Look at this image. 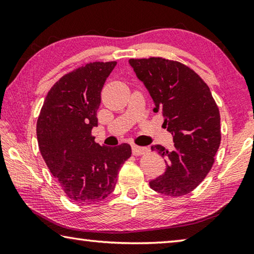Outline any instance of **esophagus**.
<instances>
[{"label":"esophagus","mask_w":254,"mask_h":254,"mask_svg":"<svg viewBox=\"0 0 254 254\" xmlns=\"http://www.w3.org/2000/svg\"><path fill=\"white\" fill-rule=\"evenodd\" d=\"M148 151H149V150L147 148L139 147V145H135V144L132 145V153L134 154V156H140V154H144V153H147Z\"/></svg>","instance_id":"obj_1"}]
</instances>
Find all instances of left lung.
<instances>
[{
  "instance_id": "8db88e82",
  "label": "left lung",
  "mask_w": 254,
  "mask_h": 254,
  "mask_svg": "<svg viewBox=\"0 0 254 254\" xmlns=\"http://www.w3.org/2000/svg\"><path fill=\"white\" fill-rule=\"evenodd\" d=\"M152 97L154 113L174 137V148L152 145L166 158V170L149 183L160 194L178 197L198 186L212 169L221 143L220 111L207 84L188 66L150 57L128 60Z\"/></svg>"
}]
</instances>
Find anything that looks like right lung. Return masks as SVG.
<instances>
[{
	"label": "right lung",
	"mask_w": 254,
	"mask_h": 254,
	"mask_svg": "<svg viewBox=\"0 0 254 254\" xmlns=\"http://www.w3.org/2000/svg\"><path fill=\"white\" fill-rule=\"evenodd\" d=\"M115 65L117 62L89 63L64 75L47 94L37 121L41 156L76 204L106 198L132 153L130 144L104 147L92 135L102 88Z\"/></svg>",
	"instance_id": "add662e5"
}]
</instances>
